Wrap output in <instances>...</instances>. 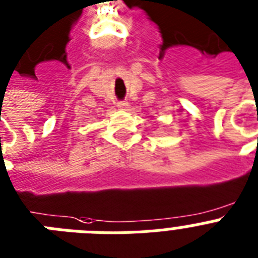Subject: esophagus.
Masks as SVG:
<instances>
[{
  "mask_svg": "<svg viewBox=\"0 0 258 258\" xmlns=\"http://www.w3.org/2000/svg\"><path fill=\"white\" fill-rule=\"evenodd\" d=\"M118 107L122 110H127L130 107V103L127 101H122V102H118Z\"/></svg>",
  "mask_w": 258,
  "mask_h": 258,
  "instance_id": "esophagus-1",
  "label": "esophagus"
}]
</instances>
